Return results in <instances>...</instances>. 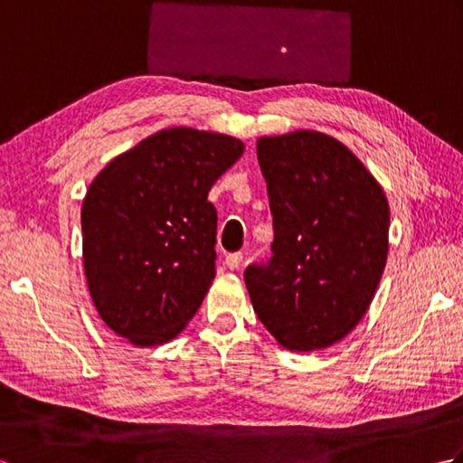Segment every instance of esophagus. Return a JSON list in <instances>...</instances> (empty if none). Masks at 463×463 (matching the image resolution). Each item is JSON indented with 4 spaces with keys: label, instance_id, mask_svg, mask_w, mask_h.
<instances>
[{
    "label": "esophagus",
    "instance_id": "obj_1",
    "mask_svg": "<svg viewBox=\"0 0 463 463\" xmlns=\"http://www.w3.org/2000/svg\"><path fill=\"white\" fill-rule=\"evenodd\" d=\"M241 262H242V252H229V254H226V257H224V264H226V267H229L231 270L239 269Z\"/></svg>",
    "mask_w": 463,
    "mask_h": 463
}]
</instances>
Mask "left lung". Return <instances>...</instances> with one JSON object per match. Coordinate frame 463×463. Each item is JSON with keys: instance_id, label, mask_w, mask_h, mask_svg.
Returning <instances> with one entry per match:
<instances>
[{"instance_id": "1", "label": "left lung", "mask_w": 463, "mask_h": 463, "mask_svg": "<svg viewBox=\"0 0 463 463\" xmlns=\"http://www.w3.org/2000/svg\"><path fill=\"white\" fill-rule=\"evenodd\" d=\"M272 257L244 282L284 348H328L362 320L388 259L386 194L348 146L318 131L262 137Z\"/></svg>"}]
</instances>
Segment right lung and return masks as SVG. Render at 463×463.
Returning <instances> with one entry per match:
<instances>
[{"instance_id":"obj_1","label":"right lung","mask_w":463,"mask_h":463,"mask_svg":"<svg viewBox=\"0 0 463 463\" xmlns=\"http://www.w3.org/2000/svg\"><path fill=\"white\" fill-rule=\"evenodd\" d=\"M244 145L175 127L95 176L81 209L83 264L103 322L135 346L179 334L216 274V209L206 201Z\"/></svg>"}]
</instances>
